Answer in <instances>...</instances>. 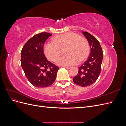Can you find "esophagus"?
<instances>
[{"mask_svg": "<svg viewBox=\"0 0 126 126\" xmlns=\"http://www.w3.org/2000/svg\"><path fill=\"white\" fill-rule=\"evenodd\" d=\"M63 67L65 68H66V69H69L70 68V67H69V66H63Z\"/></svg>", "mask_w": 126, "mask_h": 126, "instance_id": "1", "label": "esophagus"}]
</instances>
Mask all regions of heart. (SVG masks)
I'll use <instances>...</instances> for the list:
<instances>
[{
    "label": "heart",
    "instance_id": "obj_1",
    "mask_svg": "<svg viewBox=\"0 0 126 126\" xmlns=\"http://www.w3.org/2000/svg\"><path fill=\"white\" fill-rule=\"evenodd\" d=\"M44 53L52 62H57L65 50L66 55L60 59L62 65H71L86 59L90 52V46L85 38L73 32L53 37L52 42L45 44Z\"/></svg>",
    "mask_w": 126,
    "mask_h": 126
}]
</instances>
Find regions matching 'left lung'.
<instances>
[{
	"label": "left lung",
	"mask_w": 126,
	"mask_h": 126,
	"mask_svg": "<svg viewBox=\"0 0 126 126\" xmlns=\"http://www.w3.org/2000/svg\"><path fill=\"white\" fill-rule=\"evenodd\" d=\"M82 32L89 42L91 51L87 60L79 67L78 74L72 80L76 85L86 87L93 84L100 74L103 52L99 42L96 38L88 32Z\"/></svg>",
	"instance_id": "left-lung-1"
}]
</instances>
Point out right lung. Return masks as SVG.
<instances>
[{
  "mask_svg": "<svg viewBox=\"0 0 126 126\" xmlns=\"http://www.w3.org/2000/svg\"><path fill=\"white\" fill-rule=\"evenodd\" d=\"M52 35L41 32L33 36L21 51V65L27 78L36 87H47L55 81L59 67L46 58L44 53L45 41Z\"/></svg>",
  "mask_w": 126,
  "mask_h": 126,
  "instance_id": "obj_1",
  "label": "right lung"
}]
</instances>
